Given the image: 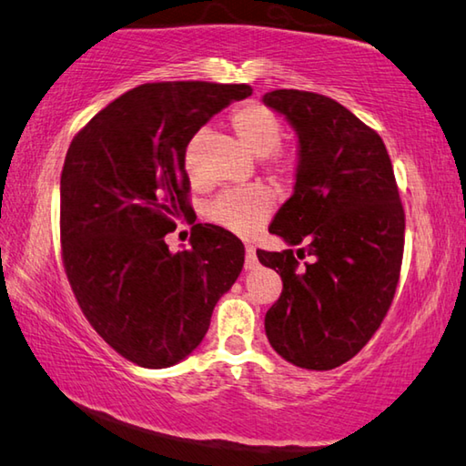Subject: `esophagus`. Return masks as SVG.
Segmentation results:
<instances>
[{
  "mask_svg": "<svg viewBox=\"0 0 466 466\" xmlns=\"http://www.w3.org/2000/svg\"><path fill=\"white\" fill-rule=\"evenodd\" d=\"M258 266V256L254 246H246V270H254Z\"/></svg>",
  "mask_w": 466,
  "mask_h": 466,
  "instance_id": "34e87169",
  "label": "esophagus"
}]
</instances>
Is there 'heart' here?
<instances>
[{
  "mask_svg": "<svg viewBox=\"0 0 466 466\" xmlns=\"http://www.w3.org/2000/svg\"><path fill=\"white\" fill-rule=\"evenodd\" d=\"M231 128L241 145L258 157H266L268 174L279 184L292 182L299 171L295 151L282 149V122L264 104H246L231 114ZM196 141L186 153V169L192 182H198L194 167ZM274 210V196L264 186L233 187L215 196L207 207V218L228 233L249 238L266 225Z\"/></svg>",
  "mask_w": 466,
  "mask_h": 466,
  "instance_id": "obj_1",
  "label": "heart"
}]
</instances>
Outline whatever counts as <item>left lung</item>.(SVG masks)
I'll list each match as a JSON object with an SVG mask.
<instances>
[{
  "label": "left lung",
  "instance_id": "1",
  "mask_svg": "<svg viewBox=\"0 0 466 466\" xmlns=\"http://www.w3.org/2000/svg\"><path fill=\"white\" fill-rule=\"evenodd\" d=\"M264 104L299 135L295 194L270 225L292 249L258 258L282 279L266 336L284 360L331 370L369 344L393 303L405 246V212L393 163L377 130L328 96L274 89Z\"/></svg>",
  "mask_w": 466,
  "mask_h": 466
}]
</instances>
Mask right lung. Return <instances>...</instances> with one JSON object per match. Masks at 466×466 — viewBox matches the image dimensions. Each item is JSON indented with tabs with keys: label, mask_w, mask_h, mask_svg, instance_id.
Returning a JSON list of instances; mask_svg holds the SVG:
<instances>
[{
	"label": "right lung",
	"mask_w": 466,
	"mask_h": 466,
	"mask_svg": "<svg viewBox=\"0 0 466 466\" xmlns=\"http://www.w3.org/2000/svg\"><path fill=\"white\" fill-rule=\"evenodd\" d=\"M246 84H143L73 137L61 171V251L73 295L110 348L143 369H167L207 336L246 248L217 225L192 227V249L166 235L190 218L186 147Z\"/></svg>",
	"instance_id": "add662e5"
}]
</instances>
